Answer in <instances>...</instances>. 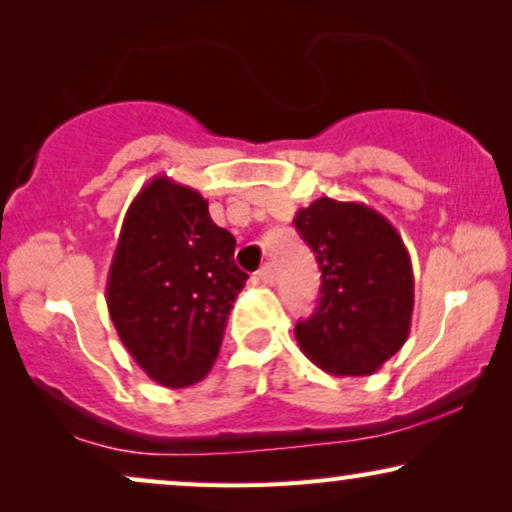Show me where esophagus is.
I'll return each mask as SVG.
<instances>
[{
	"mask_svg": "<svg viewBox=\"0 0 512 512\" xmlns=\"http://www.w3.org/2000/svg\"><path fill=\"white\" fill-rule=\"evenodd\" d=\"M258 279H261L263 284H275V268H272V265L268 263V265H263L261 270H258Z\"/></svg>",
	"mask_w": 512,
	"mask_h": 512,
	"instance_id": "34e87169",
	"label": "esophagus"
}]
</instances>
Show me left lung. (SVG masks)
Segmentation results:
<instances>
[{
	"mask_svg": "<svg viewBox=\"0 0 512 512\" xmlns=\"http://www.w3.org/2000/svg\"><path fill=\"white\" fill-rule=\"evenodd\" d=\"M293 223L321 270L317 310L296 324L300 349L331 375H373L410 333L415 277L401 235L373 207L333 198Z\"/></svg>",
	"mask_w": 512,
	"mask_h": 512,
	"instance_id": "obj_1",
	"label": "left lung"
}]
</instances>
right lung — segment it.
<instances>
[{
  "label": "right lung",
  "mask_w": 512,
  "mask_h": 512,
  "mask_svg": "<svg viewBox=\"0 0 512 512\" xmlns=\"http://www.w3.org/2000/svg\"><path fill=\"white\" fill-rule=\"evenodd\" d=\"M191 186L158 174L125 212L107 277L116 333L153 382L184 389L212 370L247 272L235 237Z\"/></svg>",
  "instance_id": "1"
}]
</instances>
